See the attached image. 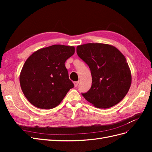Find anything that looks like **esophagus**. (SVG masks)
<instances>
[{
	"instance_id": "1",
	"label": "esophagus",
	"mask_w": 152,
	"mask_h": 152,
	"mask_svg": "<svg viewBox=\"0 0 152 152\" xmlns=\"http://www.w3.org/2000/svg\"><path fill=\"white\" fill-rule=\"evenodd\" d=\"M79 81H76V82H73V84H74V86H75V87L78 86V85H79Z\"/></svg>"
}]
</instances>
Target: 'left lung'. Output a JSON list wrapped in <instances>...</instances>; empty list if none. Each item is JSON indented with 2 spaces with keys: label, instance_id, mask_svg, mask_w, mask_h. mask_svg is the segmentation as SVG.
Listing matches in <instances>:
<instances>
[{
  "label": "left lung",
  "instance_id": "8db88e82",
  "mask_svg": "<svg viewBox=\"0 0 152 152\" xmlns=\"http://www.w3.org/2000/svg\"><path fill=\"white\" fill-rule=\"evenodd\" d=\"M77 53L88 65L92 86L84 98L98 108H108L125 97L132 82L131 72L123 54L113 45L88 43L78 45Z\"/></svg>",
  "mask_w": 152,
  "mask_h": 152
}]
</instances>
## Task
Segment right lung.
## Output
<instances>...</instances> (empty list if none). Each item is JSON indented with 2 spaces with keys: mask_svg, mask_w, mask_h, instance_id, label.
I'll return each instance as SVG.
<instances>
[{
  "mask_svg": "<svg viewBox=\"0 0 152 152\" xmlns=\"http://www.w3.org/2000/svg\"><path fill=\"white\" fill-rule=\"evenodd\" d=\"M75 53V48L56 44L32 53L20 75L21 90L34 107L51 109L59 104L74 87L65 63Z\"/></svg>",
  "mask_w": 152,
  "mask_h": 152,
  "instance_id": "right-lung-1",
  "label": "right lung"
}]
</instances>
